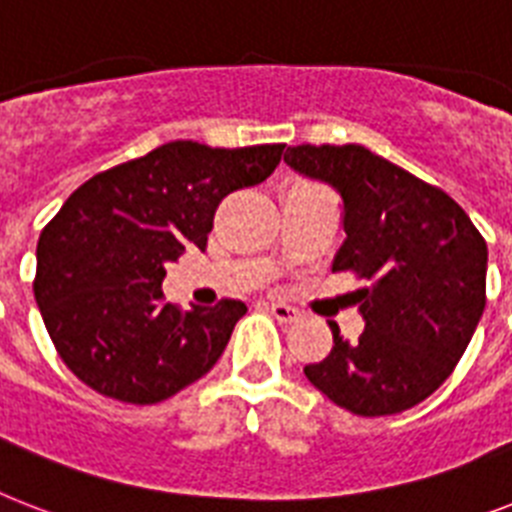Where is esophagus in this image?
<instances>
[{
  "label": "esophagus",
  "mask_w": 512,
  "mask_h": 512,
  "mask_svg": "<svg viewBox=\"0 0 512 512\" xmlns=\"http://www.w3.org/2000/svg\"><path fill=\"white\" fill-rule=\"evenodd\" d=\"M268 310L278 323H294L299 318L297 310L292 305H284V302H268Z\"/></svg>",
  "instance_id": "obj_1"
}]
</instances>
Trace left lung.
<instances>
[{"instance_id":"left-lung-1","label":"left lung","mask_w":512,"mask_h":512,"mask_svg":"<svg viewBox=\"0 0 512 512\" xmlns=\"http://www.w3.org/2000/svg\"><path fill=\"white\" fill-rule=\"evenodd\" d=\"M284 162L342 199L344 239L331 270L368 286L365 331L305 365L307 381L365 418L402 413L434 394L463 357L486 305V242L463 207L360 144H299Z\"/></svg>"}]
</instances>
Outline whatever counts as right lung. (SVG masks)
Returning a JSON list of instances; mask_svg holds the SVG:
<instances>
[{"label": "right lung", "mask_w": 512, "mask_h": 512, "mask_svg": "<svg viewBox=\"0 0 512 512\" xmlns=\"http://www.w3.org/2000/svg\"><path fill=\"white\" fill-rule=\"evenodd\" d=\"M284 144L213 149L170 141L78 186L36 244L33 294L70 371L94 392L155 405L226 350L239 299L189 313L162 302L165 265L207 247L220 199L263 184Z\"/></svg>", "instance_id": "right-lung-1"}]
</instances>
